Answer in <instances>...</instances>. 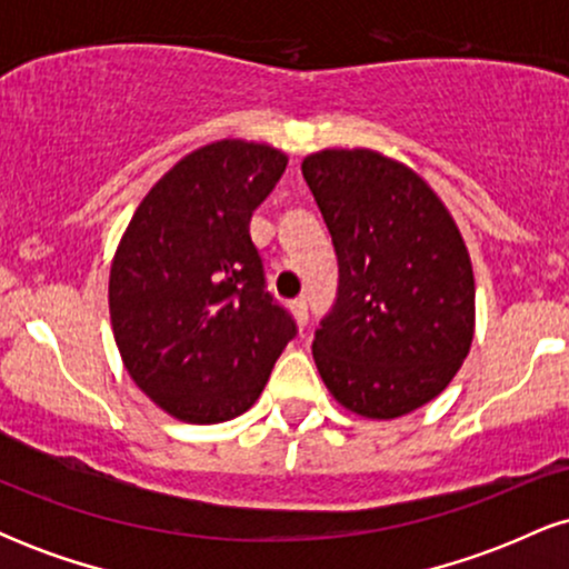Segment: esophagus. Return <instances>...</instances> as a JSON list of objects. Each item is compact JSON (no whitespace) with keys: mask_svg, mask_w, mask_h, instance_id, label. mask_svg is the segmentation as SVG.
I'll list each match as a JSON object with an SVG mask.
<instances>
[{"mask_svg":"<svg viewBox=\"0 0 569 569\" xmlns=\"http://www.w3.org/2000/svg\"><path fill=\"white\" fill-rule=\"evenodd\" d=\"M289 307H291L293 318H297V323L307 326V299H293Z\"/></svg>","mask_w":569,"mask_h":569,"instance_id":"1","label":"esophagus"}]
</instances>
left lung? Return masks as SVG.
I'll list each match as a JSON object with an SVG mask.
<instances>
[{
    "label": "left lung",
    "instance_id": "8db88e82",
    "mask_svg": "<svg viewBox=\"0 0 569 569\" xmlns=\"http://www.w3.org/2000/svg\"><path fill=\"white\" fill-rule=\"evenodd\" d=\"M337 251L339 286L312 339L329 393L371 420L420 409L473 342L476 286L447 206L411 168L371 149L302 162Z\"/></svg>",
    "mask_w": 569,
    "mask_h": 569
}]
</instances>
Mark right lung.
Listing matches in <instances>:
<instances>
[{
    "label": "right lung",
    "instance_id": "obj_1",
    "mask_svg": "<svg viewBox=\"0 0 569 569\" xmlns=\"http://www.w3.org/2000/svg\"><path fill=\"white\" fill-rule=\"evenodd\" d=\"M280 149L224 139L179 160L136 208L109 276L114 342L133 382L176 420L243 415L297 323L264 289L253 211Z\"/></svg>",
    "mask_w": 569,
    "mask_h": 569
}]
</instances>
